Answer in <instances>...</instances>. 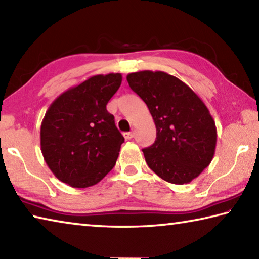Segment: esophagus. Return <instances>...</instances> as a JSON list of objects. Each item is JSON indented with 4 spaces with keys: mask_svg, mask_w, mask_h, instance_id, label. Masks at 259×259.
<instances>
[{
    "mask_svg": "<svg viewBox=\"0 0 259 259\" xmlns=\"http://www.w3.org/2000/svg\"><path fill=\"white\" fill-rule=\"evenodd\" d=\"M123 136H124V138L125 139H131V138H134V136H135V134H134V131H130V133H124L123 134Z\"/></svg>",
    "mask_w": 259,
    "mask_h": 259,
    "instance_id": "obj_1",
    "label": "esophagus"
}]
</instances>
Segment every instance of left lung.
<instances>
[{
    "label": "left lung",
    "mask_w": 259,
    "mask_h": 259,
    "mask_svg": "<svg viewBox=\"0 0 259 259\" xmlns=\"http://www.w3.org/2000/svg\"><path fill=\"white\" fill-rule=\"evenodd\" d=\"M131 90L147 105L156 139L143 148L146 163L165 182L187 184L211 162L217 130L209 109L190 87L164 72L126 76Z\"/></svg>",
    "instance_id": "left-lung-1"
}]
</instances>
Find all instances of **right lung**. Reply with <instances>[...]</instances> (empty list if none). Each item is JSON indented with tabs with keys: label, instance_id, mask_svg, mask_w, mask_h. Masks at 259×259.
<instances>
[{
	"label": "right lung",
	"instance_id": "obj_1",
	"mask_svg": "<svg viewBox=\"0 0 259 259\" xmlns=\"http://www.w3.org/2000/svg\"><path fill=\"white\" fill-rule=\"evenodd\" d=\"M121 82L120 73L91 76L50 105L41 124V151L59 181L89 187L115 165L124 138L106 105Z\"/></svg>",
	"mask_w": 259,
	"mask_h": 259
}]
</instances>
